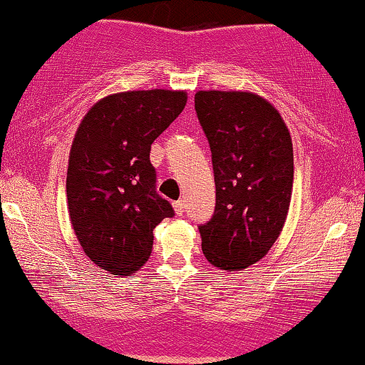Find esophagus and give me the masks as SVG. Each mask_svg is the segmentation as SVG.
I'll list each match as a JSON object with an SVG mask.
<instances>
[{"label": "esophagus", "instance_id": "34e87169", "mask_svg": "<svg viewBox=\"0 0 365 365\" xmlns=\"http://www.w3.org/2000/svg\"><path fill=\"white\" fill-rule=\"evenodd\" d=\"M173 207H174V211H176L178 216H182L184 209H186V204H184V199H179V201L174 202Z\"/></svg>", "mask_w": 365, "mask_h": 365}]
</instances>
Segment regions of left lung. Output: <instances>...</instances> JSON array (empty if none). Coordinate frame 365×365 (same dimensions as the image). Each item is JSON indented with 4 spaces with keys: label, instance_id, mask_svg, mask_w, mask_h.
<instances>
[{
    "label": "left lung",
    "instance_id": "8db88e82",
    "mask_svg": "<svg viewBox=\"0 0 365 365\" xmlns=\"http://www.w3.org/2000/svg\"><path fill=\"white\" fill-rule=\"evenodd\" d=\"M199 124L211 148L216 207L197 226L204 256L241 271L266 256L282 231L294 181L292 143L266 99L239 91H199Z\"/></svg>",
    "mask_w": 365,
    "mask_h": 365
}]
</instances>
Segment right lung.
<instances>
[{
	"label": "right lung",
	"instance_id": "add662e5",
	"mask_svg": "<svg viewBox=\"0 0 365 365\" xmlns=\"http://www.w3.org/2000/svg\"><path fill=\"white\" fill-rule=\"evenodd\" d=\"M186 93L151 89L101 99L74 136L66 178L69 217L83 251L114 276L148 261L153 229L174 209L156 191L151 144L186 106Z\"/></svg>",
	"mask_w": 365,
	"mask_h": 365
}]
</instances>
